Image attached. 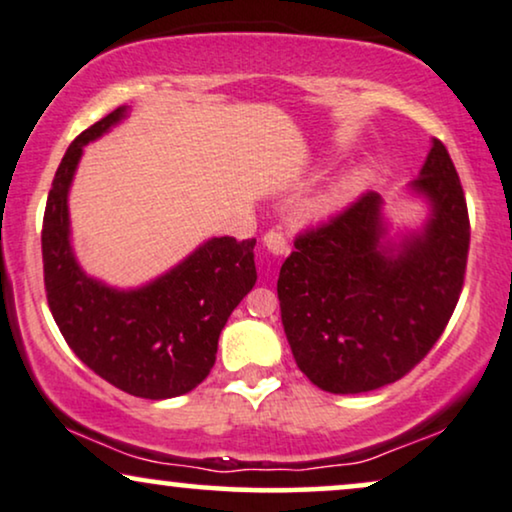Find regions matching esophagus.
<instances>
[{"mask_svg":"<svg viewBox=\"0 0 512 512\" xmlns=\"http://www.w3.org/2000/svg\"><path fill=\"white\" fill-rule=\"evenodd\" d=\"M264 248H267L271 255H288L290 252V245H288V238L283 236V231H276L271 229L264 234Z\"/></svg>","mask_w":512,"mask_h":512,"instance_id":"34e87169","label":"esophagus"}]
</instances>
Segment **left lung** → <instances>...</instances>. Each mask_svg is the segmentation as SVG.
Listing matches in <instances>:
<instances>
[{
    "label": "left lung",
    "instance_id": "obj_1",
    "mask_svg": "<svg viewBox=\"0 0 512 512\" xmlns=\"http://www.w3.org/2000/svg\"><path fill=\"white\" fill-rule=\"evenodd\" d=\"M416 191L432 219L394 257L378 250L380 196L368 191L295 236L278 276L286 338L321 390L359 394L404 378L428 357L461 297L470 250L465 193L435 139Z\"/></svg>",
    "mask_w": 512,
    "mask_h": 512
}]
</instances>
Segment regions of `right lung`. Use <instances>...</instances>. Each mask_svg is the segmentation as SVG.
<instances>
[{
  "instance_id": "add662e5",
  "label": "right lung",
  "mask_w": 512,
  "mask_h": 512,
  "mask_svg": "<svg viewBox=\"0 0 512 512\" xmlns=\"http://www.w3.org/2000/svg\"><path fill=\"white\" fill-rule=\"evenodd\" d=\"M125 108L84 129L68 146L44 208L47 302L68 347L96 375L144 399H170L208 378L226 319L257 281L255 238H212L151 286L120 293L84 276L68 241V189L87 141Z\"/></svg>"
}]
</instances>
